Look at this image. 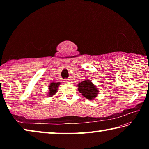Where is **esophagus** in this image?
Listing matches in <instances>:
<instances>
[{
  "mask_svg": "<svg viewBox=\"0 0 149 149\" xmlns=\"http://www.w3.org/2000/svg\"><path fill=\"white\" fill-rule=\"evenodd\" d=\"M71 79H65V82H66V83H71Z\"/></svg>",
  "mask_w": 149,
  "mask_h": 149,
  "instance_id": "34e87169",
  "label": "esophagus"
}]
</instances>
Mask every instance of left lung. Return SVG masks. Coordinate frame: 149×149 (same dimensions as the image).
I'll return each instance as SVG.
<instances>
[{
    "label": "left lung",
    "instance_id": "1",
    "mask_svg": "<svg viewBox=\"0 0 149 149\" xmlns=\"http://www.w3.org/2000/svg\"><path fill=\"white\" fill-rule=\"evenodd\" d=\"M78 91L89 100H93L99 94V89L93 84L91 81L86 79L78 84Z\"/></svg>",
    "mask_w": 149,
    "mask_h": 149
}]
</instances>
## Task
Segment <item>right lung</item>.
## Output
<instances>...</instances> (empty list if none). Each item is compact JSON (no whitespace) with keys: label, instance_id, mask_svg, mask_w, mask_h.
<instances>
[{"label":"right lung","instance_id":"right-lung-1","mask_svg":"<svg viewBox=\"0 0 149 149\" xmlns=\"http://www.w3.org/2000/svg\"><path fill=\"white\" fill-rule=\"evenodd\" d=\"M60 83H55V82H52L51 84H50V85L49 86V95L48 96L49 97H52V96L56 94L58 90V86L60 85Z\"/></svg>","mask_w":149,"mask_h":149}]
</instances>
